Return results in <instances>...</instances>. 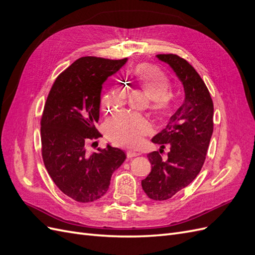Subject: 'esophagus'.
<instances>
[{"label":"esophagus","instance_id":"esophagus-1","mask_svg":"<svg viewBox=\"0 0 255 255\" xmlns=\"http://www.w3.org/2000/svg\"><path fill=\"white\" fill-rule=\"evenodd\" d=\"M138 155L137 152H134V151H127V156L128 158H132V157H135Z\"/></svg>","mask_w":255,"mask_h":255}]
</instances>
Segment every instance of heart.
Instances as JSON below:
<instances>
[{
  "label": "heart",
  "instance_id": "obj_1",
  "mask_svg": "<svg viewBox=\"0 0 255 255\" xmlns=\"http://www.w3.org/2000/svg\"><path fill=\"white\" fill-rule=\"evenodd\" d=\"M135 79L152 98V109L163 111L168 105V90L170 81L168 76L155 66L149 64L138 65L134 71ZM126 90L119 85L105 92L101 99V110L109 113L123 104ZM152 132L151 123L142 116L122 112L113 116L105 122V133L110 139L118 145L135 148L139 145L143 137Z\"/></svg>",
  "mask_w": 255,
  "mask_h": 255
}]
</instances>
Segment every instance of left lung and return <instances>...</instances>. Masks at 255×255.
<instances>
[{
  "instance_id": "obj_1",
  "label": "left lung",
  "mask_w": 255,
  "mask_h": 255,
  "mask_svg": "<svg viewBox=\"0 0 255 255\" xmlns=\"http://www.w3.org/2000/svg\"><path fill=\"white\" fill-rule=\"evenodd\" d=\"M156 56L173 69L185 91L182 106L152 138L160 150L148 154L151 172L141 181L146 196L164 201L188 186L201 171L213 135L214 104L204 81L187 60L176 54ZM165 146L169 148L166 159L161 157Z\"/></svg>"
}]
</instances>
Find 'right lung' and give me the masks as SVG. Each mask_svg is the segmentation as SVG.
Segmentation results:
<instances>
[{
	"label": "right lung",
	"mask_w": 255,
	"mask_h": 255,
	"mask_svg": "<svg viewBox=\"0 0 255 255\" xmlns=\"http://www.w3.org/2000/svg\"><path fill=\"white\" fill-rule=\"evenodd\" d=\"M128 58L85 56L76 59L53 83L40 120L41 155L56 186L81 203L102 198L112 174L127 154L107 144L91 154L86 143L101 134L99 121L102 84Z\"/></svg>",
	"instance_id": "obj_1"
}]
</instances>
